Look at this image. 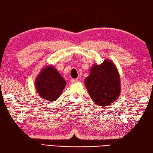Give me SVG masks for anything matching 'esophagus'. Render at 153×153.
<instances>
[{
  "label": "esophagus",
  "mask_w": 153,
  "mask_h": 153,
  "mask_svg": "<svg viewBox=\"0 0 153 153\" xmlns=\"http://www.w3.org/2000/svg\"><path fill=\"white\" fill-rule=\"evenodd\" d=\"M70 82H71V84H74V83H76V82H78V79H71Z\"/></svg>",
  "instance_id": "1"
}]
</instances>
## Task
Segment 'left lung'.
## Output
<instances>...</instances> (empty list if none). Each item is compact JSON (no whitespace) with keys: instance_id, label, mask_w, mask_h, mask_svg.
Instances as JSON below:
<instances>
[{"instance_id":"left-lung-1","label":"left lung","mask_w":153,"mask_h":153,"mask_svg":"<svg viewBox=\"0 0 153 153\" xmlns=\"http://www.w3.org/2000/svg\"><path fill=\"white\" fill-rule=\"evenodd\" d=\"M84 83L90 97L100 107L114 102L120 94V74L115 64L108 59L93 65Z\"/></svg>"}]
</instances>
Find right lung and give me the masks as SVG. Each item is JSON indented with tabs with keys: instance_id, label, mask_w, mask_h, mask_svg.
<instances>
[{
	"instance_id": "1",
	"label": "right lung",
	"mask_w": 153,
	"mask_h": 153,
	"mask_svg": "<svg viewBox=\"0 0 153 153\" xmlns=\"http://www.w3.org/2000/svg\"><path fill=\"white\" fill-rule=\"evenodd\" d=\"M66 82L51 65L45 67L35 80V87L40 97L48 101H55L60 97Z\"/></svg>"
}]
</instances>
